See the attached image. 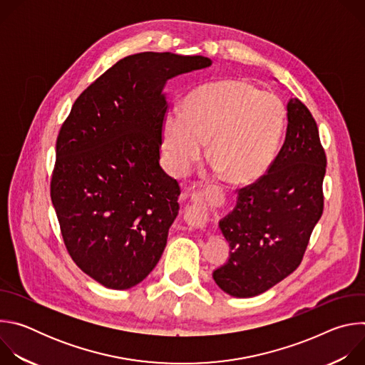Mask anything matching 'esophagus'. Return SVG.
I'll return each instance as SVG.
<instances>
[{"instance_id": "34e87169", "label": "esophagus", "mask_w": 365, "mask_h": 365, "mask_svg": "<svg viewBox=\"0 0 365 365\" xmlns=\"http://www.w3.org/2000/svg\"><path fill=\"white\" fill-rule=\"evenodd\" d=\"M192 199H193V202L190 206H187L186 217H187L189 222H192L195 225L205 224L207 220H210L212 207L221 206L224 203V195L215 189L205 192L202 196L193 195Z\"/></svg>"}]
</instances>
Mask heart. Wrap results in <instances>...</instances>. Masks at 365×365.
I'll use <instances>...</instances> for the list:
<instances>
[{
  "label": "heart",
  "mask_w": 365,
  "mask_h": 365,
  "mask_svg": "<svg viewBox=\"0 0 365 365\" xmlns=\"http://www.w3.org/2000/svg\"><path fill=\"white\" fill-rule=\"evenodd\" d=\"M286 124L279 96L241 79L206 83L190 92L182 111H168L162 135L168 162L185 173L210 141L207 158L231 185H248L270 168Z\"/></svg>",
  "instance_id": "b5f03b06"
}]
</instances>
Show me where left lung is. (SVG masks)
I'll use <instances>...</instances> for the list:
<instances>
[{"instance_id": "obj_1", "label": "left lung", "mask_w": 365, "mask_h": 365, "mask_svg": "<svg viewBox=\"0 0 365 365\" xmlns=\"http://www.w3.org/2000/svg\"><path fill=\"white\" fill-rule=\"evenodd\" d=\"M327 155L317 121L297 98L287 102L284 143L267 173L238 189L234 210L220 221L230 242L215 283L234 297L264 293L302 263L324 212Z\"/></svg>"}]
</instances>
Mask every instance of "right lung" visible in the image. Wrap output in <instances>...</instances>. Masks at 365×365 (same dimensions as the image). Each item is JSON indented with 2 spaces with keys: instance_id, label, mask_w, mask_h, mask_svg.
Masks as SVG:
<instances>
[{
  "instance_id": "obj_1",
  "label": "right lung",
  "mask_w": 365,
  "mask_h": 365,
  "mask_svg": "<svg viewBox=\"0 0 365 365\" xmlns=\"http://www.w3.org/2000/svg\"><path fill=\"white\" fill-rule=\"evenodd\" d=\"M212 61L144 51L118 61L75 101L56 141L50 196L69 255L125 290L159 263L180 187L160 166L166 82Z\"/></svg>"
}]
</instances>
